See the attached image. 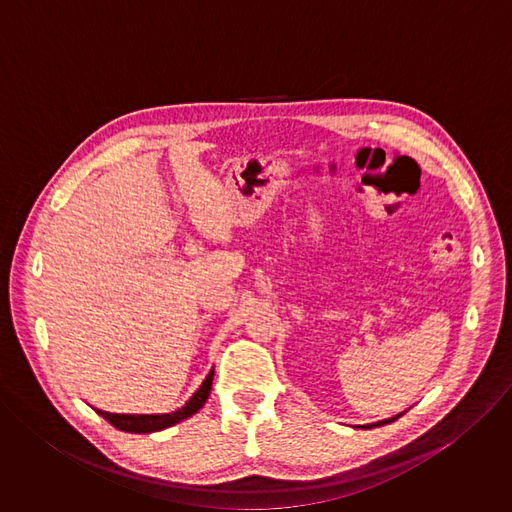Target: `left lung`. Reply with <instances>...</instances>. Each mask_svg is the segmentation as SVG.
<instances>
[{
  "label": "left lung",
  "mask_w": 512,
  "mask_h": 512,
  "mask_svg": "<svg viewBox=\"0 0 512 512\" xmlns=\"http://www.w3.org/2000/svg\"><path fill=\"white\" fill-rule=\"evenodd\" d=\"M405 413V411H403ZM403 413H399V415H395V417H389V419H383V421H377V423H371V425H360V427H364V429H371V427H379V425H387V423H391V421H395V419H399Z\"/></svg>",
  "instance_id": "8db88e82"
}]
</instances>
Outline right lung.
<instances>
[{"label": "right lung", "instance_id": "add662e5", "mask_svg": "<svg viewBox=\"0 0 512 512\" xmlns=\"http://www.w3.org/2000/svg\"><path fill=\"white\" fill-rule=\"evenodd\" d=\"M212 377H214V367L208 373V377L202 381V385L198 387V391L176 411L172 413H156V415H131V413H109V411H101L95 409L103 419H107L113 427L121 429V431H129V433H154V431H162L166 427H172L188 417H192L208 399L210 389H212Z\"/></svg>", "mask_w": 512, "mask_h": 512}]
</instances>
